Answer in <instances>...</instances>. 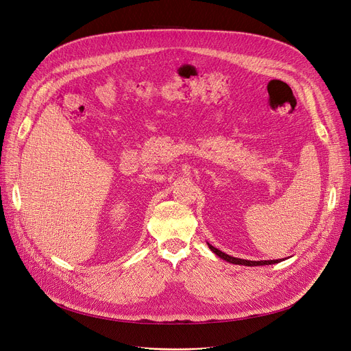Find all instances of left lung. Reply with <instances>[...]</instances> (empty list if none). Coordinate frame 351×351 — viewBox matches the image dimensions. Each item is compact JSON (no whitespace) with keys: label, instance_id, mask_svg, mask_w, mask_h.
Masks as SVG:
<instances>
[{"label":"left lung","instance_id":"obj_1","mask_svg":"<svg viewBox=\"0 0 351 351\" xmlns=\"http://www.w3.org/2000/svg\"><path fill=\"white\" fill-rule=\"evenodd\" d=\"M208 247L210 249V252H213L215 254H217L218 257H221L222 260L228 261V263H232V264H239V265H247V267H256V265H269V264H277L280 261H284V258H280V260H261V261H250V260H241V258H236V257H232L221 250H218L217 247H213L212 245L206 243Z\"/></svg>","mask_w":351,"mask_h":351}]
</instances>
